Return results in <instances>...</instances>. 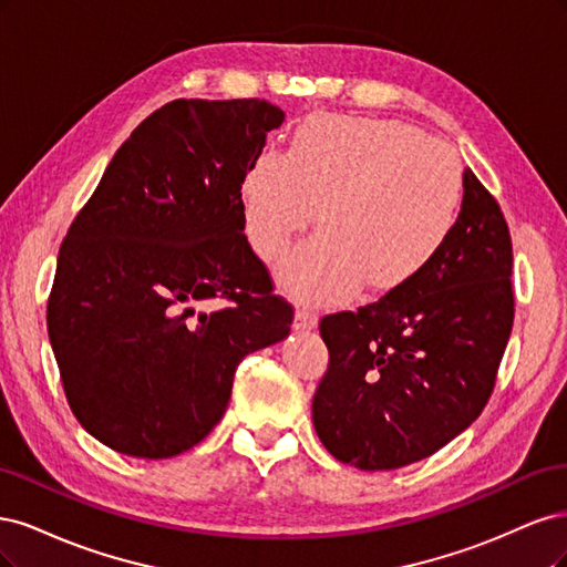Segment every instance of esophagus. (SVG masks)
Listing matches in <instances>:
<instances>
[{"instance_id":"esophagus-1","label":"esophagus","mask_w":567,"mask_h":567,"mask_svg":"<svg viewBox=\"0 0 567 567\" xmlns=\"http://www.w3.org/2000/svg\"><path fill=\"white\" fill-rule=\"evenodd\" d=\"M318 324V313L308 306H297V316H295V327L297 330H313Z\"/></svg>"}]
</instances>
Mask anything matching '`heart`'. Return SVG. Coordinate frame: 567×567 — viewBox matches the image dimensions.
<instances>
[{"label": "heart", "mask_w": 567, "mask_h": 567, "mask_svg": "<svg viewBox=\"0 0 567 567\" xmlns=\"http://www.w3.org/2000/svg\"><path fill=\"white\" fill-rule=\"evenodd\" d=\"M464 169L447 145L403 122L310 115L285 155L266 151L243 181V226L276 264L318 209L320 235L282 268L301 299L332 301L362 285L391 291L441 257L460 221Z\"/></svg>", "instance_id": "b5f03b06"}]
</instances>
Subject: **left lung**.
I'll return each mask as SVG.
<instances>
[{
  "mask_svg": "<svg viewBox=\"0 0 567 567\" xmlns=\"http://www.w3.org/2000/svg\"><path fill=\"white\" fill-rule=\"evenodd\" d=\"M502 207L464 172L460 221L419 278L320 320L330 364L313 426L334 460L389 471L424 460L476 422L514 327Z\"/></svg>",
  "mask_w": 567,
  "mask_h": 567,
  "instance_id": "left-lung-1",
  "label": "left lung"
}]
</instances>
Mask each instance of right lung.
I'll return each mask as SVG.
<instances>
[{"label": "right lung", "instance_id": "right-lung-1", "mask_svg": "<svg viewBox=\"0 0 567 567\" xmlns=\"http://www.w3.org/2000/svg\"><path fill=\"white\" fill-rule=\"evenodd\" d=\"M285 120L261 99H178L145 117L70 224L47 303L68 405L111 450L205 441L247 353L295 308L243 233V181ZM216 298L221 309L195 311Z\"/></svg>", "mask_w": 567, "mask_h": 567}]
</instances>
